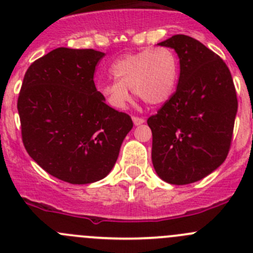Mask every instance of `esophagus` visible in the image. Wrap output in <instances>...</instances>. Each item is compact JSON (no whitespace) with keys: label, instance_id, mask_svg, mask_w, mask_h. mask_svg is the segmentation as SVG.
<instances>
[{"label":"esophagus","instance_id":"34e87169","mask_svg":"<svg viewBox=\"0 0 253 253\" xmlns=\"http://www.w3.org/2000/svg\"><path fill=\"white\" fill-rule=\"evenodd\" d=\"M144 122H145V120H144L143 118L133 117V123H134V125H141V124H143Z\"/></svg>","mask_w":253,"mask_h":253}]
</instances>
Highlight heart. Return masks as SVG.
I'll return each instance as SVG.
<instances>
[{"mask_svg":"<svg viewBox=\"0 0 253 253\" xmlns=\"http://www.w3.org/2000/svg\"><path fill=\"white\" fill-rule=\"evenodd\" d=\"M110 73L115 81L98 88L110 108L124 109L130 100V88L149 105H160L174 93L179 64L171 49L156 47L119 57L110 66Z\"/></svg>","mask_w":253,"mask_h":253,"instance_id":"1","label":"heart"}]
</instances>
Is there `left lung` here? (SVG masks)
<instances>
[{
  "mask_svg": "<svg viewBox=\"0 0 253 253\" xmlns=\"http://www.w3.org/2000/svg\"><path fill=\"white\" fill-rule=\"evenodd\" d=\"M158 45L176 52L180 77L174 95L148 119L151 161L161 180L191 184L215 171L227 156L236 90L225 62L195 38L175 35Z\"/></svg>",
  "mask_w": 253,
  "mask_h": 253,
  "instance_id": "8db88e82",
  "label": "left lung"
}]
</instances>
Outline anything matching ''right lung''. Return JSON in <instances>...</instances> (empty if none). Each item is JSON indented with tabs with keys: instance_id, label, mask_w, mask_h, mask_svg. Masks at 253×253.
I'll list each match as a JSON object with an SVG mask.
<instances>
[{
	"instance_id": "1",
	"label": "right lung",
	"mask_w": 253,
	"mask_h": 253,
	"mask_svg": "<svg viewBox=\"0 0 253 253\" xmlns=\"http://www.w3.org/2000/svg\"><path fill=\"white\" fill-rule=\"evenodd\" d=\"M104 53L57 48L33 62L23 78L17 109L28 155L52 176L92 184L114 167L133 128L98 92L94 71Z\"/></svg>"
}]
</instances>
